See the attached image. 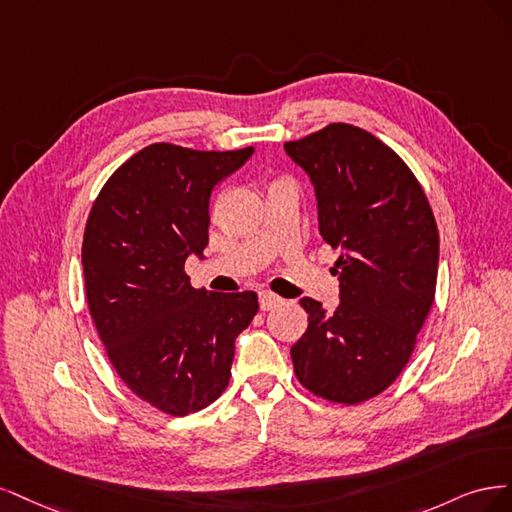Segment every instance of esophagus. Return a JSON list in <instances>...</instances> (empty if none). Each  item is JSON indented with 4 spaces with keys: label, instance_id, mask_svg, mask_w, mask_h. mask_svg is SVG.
I'll use <instances>...</instances> for the list:
<instances>
[{
    "label": "esophagus",
    "instance_id": "esophagus-1",
    "mask_svg": "<svg viewBox=\"0 0 512 512\" xmlns=\"http://www.w3.org/2000/svg\"><path fill=\"white\" fill-rule=\"evenodd\" d=\"M285 300L280 298V295L272 293V291H259V306L261 310H272V308H278L280 304H283Z\"/></svg>",
    "mask_w": 512,
    "mask_h": 512
}]
</instances>
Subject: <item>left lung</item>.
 <instances>
[{
    "label": "left lung",
    "mask_w": 512,
    "mask_h": 512,
    "mask_svg": "<svg viewBox=\"0 0 512 512\" xmlns=\"http://www.w3.org/2000/svg\"><path fill=\"white\" fill-rule=\"evenodd\" d=\"M285 153L308 174L319 232L340 251V304L302 298L304 336L291 346L298 381L329 402L359 404L408 364L434 304L438 227L419 180L366 129L332 123Z\"/></svg>",
    "instance_id": "1"
}]
</instances>
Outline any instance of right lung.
Masks as SVG:
<instances>
[{
	"label": "right lung",
	"mask_w": 512,
	"mask_h": 512,
	"mask_svg": "<svg viewBox=\"0 0 512 512\" xmlns=\"http://www.w3.org/2000/svg\"><path fill=\"white\" fill-rule=\"evenodd\" d=\"M255 148H142L91 208L82 268L93 323L114 370L138 398L183 417L223 393L236 338L257 315V293L193 289L185 261L204 257L210 195Z\"/></svg>",
	"instance_id": "right-lung-1"
}]
</instances>
